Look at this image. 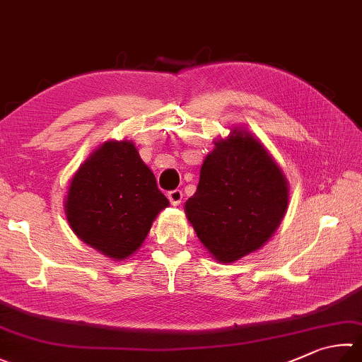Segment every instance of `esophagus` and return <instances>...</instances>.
I'll return each instance as SVG.
<instances>
[{
    "label": "esophagus",
    "mask_w": 362,
    "mask_h": 362,
    "mask_svg": "<svg viewBox=\"0 0 362 362\" xmlns=\"http://www.w3.org/2000/svg\"><path fill=\"white\" fill-rule=\"evenodd\" d=\"M168 200H170V203L173 204V206H178V204L181 203V200H182V192L181 190H172V192H168Z\"/></svg>",
    "instance_id": "obj_1"
}]
</instances>
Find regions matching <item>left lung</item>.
Returning <instances> with one entry per match:
<instances>
[{
	"mask_svg": "<svg viewBox=\"0 0 362 362\" xmlns=\"http://www.w3.org/2000/svg\"><path fill=\"white\" fill-rule=\"evenodd\" d=\"M288 199L287 176L268 148L245 127H233L214 140L184 213L208 254L227 264L271 240Z\"/></svg>",
	"mask_w": 362,
	"mask_h": 362,
	"instance_id": "obj_1",
	"label": "left lung"
}]
</instances>
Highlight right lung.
I'll list each match as a JSON object with an SVG mask.
<instances>
[{"label": "right lung", "instance_id": "right-lung-1", "mask_svg": "<svg viewBox=\"0 0 362 362\" xmlns=\"http://www.w3.org/2000/svg\"><path fill=\"white\" fill-rule=\"evenodd\" d=\"M170 204L132 140H108L94 149L69 181L64 213L77 238L122 262L135 254Z\"/></svg>", "mask_w": 362, "mask_h": 362}]
</instances>
